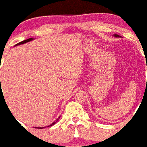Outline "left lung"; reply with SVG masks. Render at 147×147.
I'll return each mask as SVG.
<instances>
[{"label":"left lung","mask_w":147,"mask_h":147,"mask_svg":"<svg viewBox=\"0 0 147 147\" xmlns=\"http://www.w3.org/2000/svg\"><path fill=\"white\" fill-rule=\"evenodd\" d=\"M115 36H118V35H117V34H116V35H115Z\"/></svg>","instance_id":"obj_1"}]
</instances>
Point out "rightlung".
I'll return each instance as SVG.
<instances>
[{"label": "right lung", "mask_w": 147, "mask_h": 147, "mask_svg": "<svg viewBox=\"0 0 147 147\" xmlns=\"http://www.w3.org/2000/svg\"><path fill=\"white\" fill-rule=\"evenodd\" d=\"M33 40V38H28V39H26V40H23V41H21V42H20V43H17L16 45V46H18V45H21V44H23V43H27V42H29V41H30V40ZM56 123V122H53V123H52V124H51L50 126H52V125H53L54 124V123ZM39 129H43V127H40V128H39Z\"/></svg>", "instance_id": "obj_1"}]
</instances>
